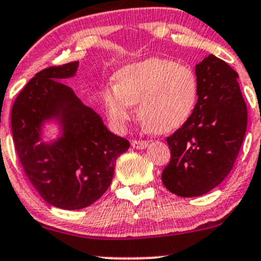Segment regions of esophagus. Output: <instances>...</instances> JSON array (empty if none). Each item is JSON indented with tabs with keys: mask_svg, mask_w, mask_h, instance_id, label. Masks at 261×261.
Returning <instances> with one entry per match:
<instances>
[{
	"mask_svg": "<svg viewBox=\"0 0 261 261\" xmlns=\"http://www.w3.org/2000/svg\"><path fill=\"white\" fill-rule=\"evenodd\" d=\"M131 145H133L134 148H137V150H144L148 146V141H142V140H133L131 141Z\"/></svg>",
	"mask_w": 261,
	"mask_h": 261,
	"instance_id": "obj_1",
	"label": "esophagus"
}]
</instances>
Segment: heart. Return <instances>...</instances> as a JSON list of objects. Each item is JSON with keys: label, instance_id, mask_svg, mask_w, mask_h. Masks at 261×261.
Masks as SVG:
<instances>
[{"label": "heart", "instance_id": "obj_1", "mask_svg": "<svg viewBox=\"0 0 261 261\" xmlns=\"http://www.w3.org/2000/svg\"><path fill=\"white\" fill-rule=\"evenodd\" d=\"M115 87L102 89L109 119L122 128L135 114L148 130L166 134L188 121L198 99V80L190 67L171 59L148 58L122 67L114 76Z\"/></svg>", "mask_w": 261, "mask_h": 261}]
</instances>
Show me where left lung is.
Segmentation results:
<instances>
[{"instance_id": "1", "label": "left lung", "mask_w": 261, "mask_h": 261, "mask_svg": "<svg viewBox=\"0 0 261 261\" xmlns=\"http://www.w3.org/2000/svg\"><path fill=\"white\" fill-rule=\"evenodd\" d=\"M198 100L188 121L167 137L171 161L165 187L179 197H198L223 182L233 168L248 124L238 73L210 54L196 65Z\"/></svg>"}]
</instances>
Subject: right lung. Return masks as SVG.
<instances>
[{
    "instance_id": "add662e5",
    "label": "right lung",
    "mask_w": 261,
    "mask_h": 261,
    "mask_svg": "<svg viewBox=\"0 0 261 261\" xmlns=\"http://www.w3.org/2000/svg\"><path fill=\"white\" fill-rule=\"evenodd\" d=\"M78 67L79 62H71L37 73L11 113L14 147L28 179L45 202L69 211L88 207L105 193L117 157L130 147L62 83ZM50 119L60 124L61 136L44 143L41 127Z\"/></svg>"
}]
</instances>
